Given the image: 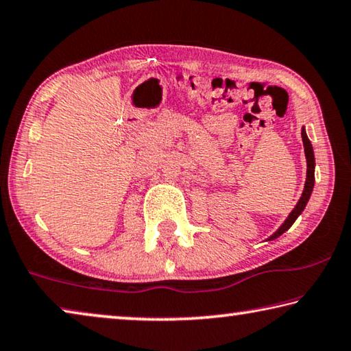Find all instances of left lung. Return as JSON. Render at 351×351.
<instances>
[{"label":"left lung","mask_w":351,"mask_h":351,"mask_svg":"<svg viewBox=\"0 0 351 351\" xmlns=\"http://www.w3.org/2000/svg\"><path fill=\"white\" fill-rule=\"evenodd\" d=\"M302 141H304V147H305V156H306V181H305V189H304V193H302V197L299 199V203L295 204V207L293 209V212L289 213L288 218L285 219V223L278 228L274 234H272L269 239L274 240L277 237H280L285 230H288L293 223L297 219V217L300 215L302 210L305 209V206L308 203V199H310V195L313 192V187H314V153H313V147H311V142L308 139V136L305 133V130L302 128Z\"/></svg>","instance_id":"8db88e82"}]
</instances>
